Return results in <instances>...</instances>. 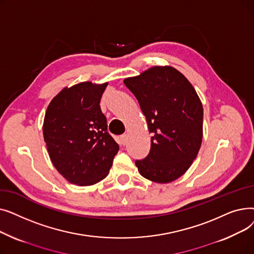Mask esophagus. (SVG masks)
<instances>
[{
    "label": "esophagus",
    "mask_w": 254,
    "mask_h": 254,
    "mask_svg": "<svg viewBox=\"0 0 254 254\" xmlns=\"http://www.w3.org/2000/svg\"><path fill=\"white\" fill-rule=\"evenodd\" d=\"M120 143H122L123 145H126L127 143V135H124L120 137Z\"/></svg>",
    "instance_id": "esophagus-1"
}]
</instances>
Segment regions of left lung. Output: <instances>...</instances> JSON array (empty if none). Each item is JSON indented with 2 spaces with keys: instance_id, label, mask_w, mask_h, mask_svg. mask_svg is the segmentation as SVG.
Here are the masks:
<instances>
[{
  "instance_id": "left-lung-1",
  "label": "left lung",
  "mask_w": 254,
  "mask_h": 254,
  "mask_svg": "<svg viewBox=\"0 0 254 254\" xmlns=\"http://www.w3.org/2000/svg\"><path fill=\"white\" fill-rule=\"evenodd\" d=\"M138 100L151 137L147 157L136 161L140 174L156 183L181 177L195 159L203 140V105L181 72L154 65L124 80Z\"/></svg>"
}]
</instances>
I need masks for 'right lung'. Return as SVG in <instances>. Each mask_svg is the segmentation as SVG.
<instances>
[{"mask_svg":"<svg viewBox=\"0 0 254 254\" xmlns=\"http://www.w3.org/2000/svg\"><path fill=\"white\" fill-rule=\"evenodd\" d=\"M107 85L85 81L65 86L45 113L43 136L51 162L66 181L79 186L106 178L119 149L100 107Z\"/></svg>","mask_w":254,"mask_h":254,"instance_id":"1","label":"right lung"}]
</instances>
